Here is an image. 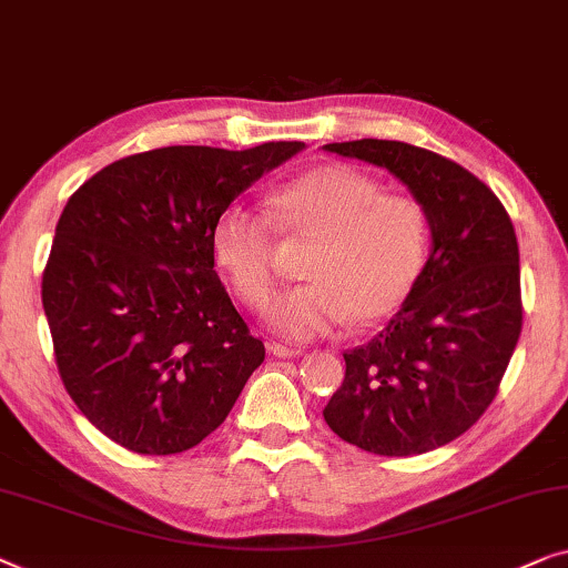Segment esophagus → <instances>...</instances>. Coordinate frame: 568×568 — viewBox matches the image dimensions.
Wrapping results in <instances>:
<instances>
[{"mask_svg":"<svg viewBox=\"0 0 568 568\" xmlns=\"http://www.w3.org/2000/svg\"><path fill=\"white\" fill-rule=\"evenodd\" d=\"M268 353L276 358H300L302 356V348H294V345H286V343H268Z\"/></svg>","mask_w":568,"mask_h":568,"instance_id":"obj_1","label":"esophagus"}]
</instances>
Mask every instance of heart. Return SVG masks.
Instances as JSON below:
<instances>
[{"label":"heart","instance_id":"obj_1","mask_svg":"<svg viewBox=\"0 0 568 568\" xmlns=\"http://www.w3.org/2000/svg\"><path fill=\"white\" fill-rule=\"evenodd\" d=\"M278 225L320 237L310 284L284 292L266 317L278 335L315 341L356 315L374 323L409 297L427 256V217L409 196L384 194L372 176L343 166L312 169L271 194ZM210 245L237 297L261 307L274 292L276 227L266 212L230 202Z\"/></svg>","mask_w":568,"mask_h":568}]
</instances>
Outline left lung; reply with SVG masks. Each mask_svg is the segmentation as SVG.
I'll return each mask as SVG.
<instances>
[{"mask_svg":"<svg viewBox=\"0 0 568 568\" xmlns=\"http://www.w3.org/2000/svg\"><path fill=\"white\" fill-rule=\"evenodd\" d=\"M323 151L389 171L430 227L420 278L379 335L343 353L323 417L368 454H427L479 420L520 338L515 227L487 184L425 148L364 138Z\"/></svg>","mask_w":568,"mask_h":568,"instance_id":"1","label":"left lung"}]
</instances>
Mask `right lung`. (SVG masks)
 Here are the masks:
<instances>
[{"mask_svg": "<svg viewBox=\"0 0 568 568\" xmlns=\"http://www.w3.org/2000/svg\"><path fill=\"white\" fill-rule=\"evenodd\" d=\"M302 148H155L110 163L65 202L43 274L55 364L81 415L122 448H194L264 364L210 233L225 204Z\"/></svg>", "mask_w": 568, "mask_h": 568, "instance_id": "right-lung-1", "label": "right lung"}]
</instances>
